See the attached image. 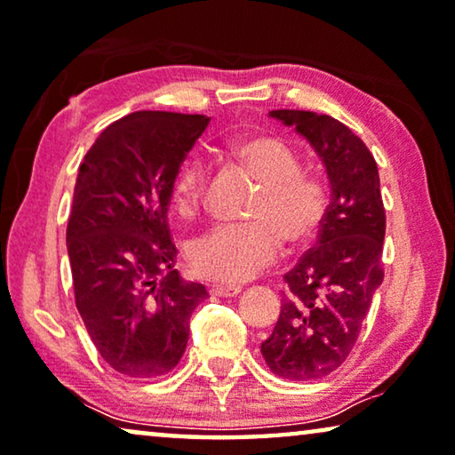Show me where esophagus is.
Instances as JSON below:
<instances>
[{"label":"esophagus","mask_w":455,"mask_h":455,"mask_svg":"<svg viewBox=\"0 0 455 455\" xmlns=\"http://www.w3.org/2000/svg\"><path fill=\"white\" fill-rule=\"evenodd\" d=\"M213 297H237L242 292L240 286H221V284H215L209 289Z\"/></svg>","instance_id":"esophagus-1"}]
</instances>
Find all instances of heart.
Returning <instances> with one entry per match:
<instances>
[{"label": "heart", "instance_id": "1", "mask_svg": "<svg viewBox=\"0 0 455 455\" xmlns=\"http://www.w3.org/2000/svg\"><path fill=\"white\" fill-rule=\"evenodd\" d=\"M232 155L262 185L254 218L246 226H215L195 237L188 262L199 276L223 284H242L276 260L281 242L291 248L309 243L323 223L327 195L313 174L299 172V158L283 140L248 134L232 144ZM204 164L187 158L171 185L172 207L193 215L204 195Z\"/></svg>", "mask_w": 455, "mask_h": 455}]
</instances>
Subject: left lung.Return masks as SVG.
Segmentation results:
<instances>
[{"mask_svg": "<svg viewBox=\"0 0 455 455\" xmlns=\"http://www.w3.org/2000/svg\"><path fill=\"white\" fill-rule=\"evenodd\" d=\"M315 150L330 180V205L317 246L284 275L281 315L260 352L286 380H317L344 364L382 284L387 215L376 160L366 144L331 116L275 109Z\"/></svg>", "mask_w": 455, "mask_h": 455, "instance_id": "1", "label": "left lung"}]
</instances>
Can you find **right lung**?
Instances as JSON below:
<instances>
[{
    "instance_id": "right-lung-1",
    "label": "right lung",
    "mask_w": 455,
    "mask_h": 455,
    "mask_svg": "<svg viewBox=\"0 0 455 455\" xmlns=\"http://www.w3.org/2000/svg\"><path fill=\"white\" fill-rule=\"evenodd\" d=\"M207 116L134 111L101 132L76 172L67 250L76 309L101 358L132 379L179 364L207 299L180 281L166 212L171 185Z\"/></svg>"
}]
</instances>
